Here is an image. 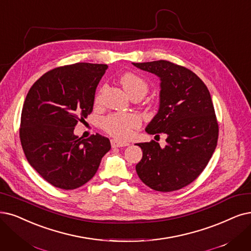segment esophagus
Masks as SVG:
<instances>
[{
    "instance_id": "esophagus-1",
    "label": "esophagus",
    "mask_w": 251,
    "mask_h": 251,
    "mask_svg": "<svg viewBox=\"0 0 251 251\" xmlns=\"http://www.w3.org/2000/svg\"><path fill=\"white\" fill-rule=\"evenodd\" d=\"M129 144L127 142H124V141H119V140H116V139H112L111 140V146L113 148H116V147H125V146H128Z\"/></svg>"
}]
</instances>
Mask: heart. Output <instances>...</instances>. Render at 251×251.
<instances>
[{"mask_svg":"<svg viewBox=\"0 0 251 251\" xmlns=\"http://www.w3.org/2000/svg\"><path fill=\"white\" fill-rule=\"evenodd\" d=\"M125 91L129 95L144 96L148 91V84L141 76L135 73L127 72L120 77ZM100 100V95L97 97V101ZM141 125L139 116L133 113H114L103 119V127L107 133L117 139H127L132 136L134 129Z\"/></svg>","mask_w":251,"mask_h":251,"instance_id":"heart-1","label":"heart"}]
</instances>
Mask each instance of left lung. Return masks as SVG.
I'll return each mask as SVG.
<instances>
[{
    "instance_id": "1",
    "label": "left lung",
    "mask_w": 251,
    "mask_h": 251,
    "mask_svg": "<svg viewBox=\"0 0 251 251\" xmlns=\"http://www.w3.org/2000/svg\"><path fill=\"white\" fill-rule=\"evenodd\" d=\"M160 80L159 108L145 131L166 134L167 145L138 143L143 151L136 165L139 178L157 192H173L203 172L217 145L218 124L211 96L190 70L168 61L133 63Z\"/></svg>"
}]
</instances>
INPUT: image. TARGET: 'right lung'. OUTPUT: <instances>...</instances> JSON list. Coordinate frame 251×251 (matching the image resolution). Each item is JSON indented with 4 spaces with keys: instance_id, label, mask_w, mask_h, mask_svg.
<instances>
[{
    "instance_id": "1",
    "label": "right lung",
    "mask_w": 251,
    "mask_h": 251,
    "mask_svg": "<svg viewBox=\"0 0 251 251\" xmlns=\"http://www.w3.org/2000/svg\"><path fill=\"white\" fill-rule=\"evenodd\" d=\"M108 66L77 63L50 70L25 100L19 137L27 162L47 182L63 189L85 184L111 148L96 134L79 138L74 128L91 114L96 89Z\"/></svg>"
}]
</instances>
